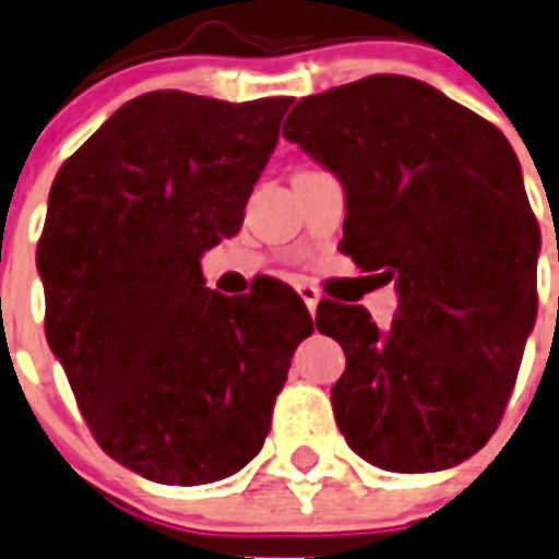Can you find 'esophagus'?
Returning a JSON list of instances; mask_svg holds the SVG:
<instances>
[{"label":"esophagus","mask_w":559,"mask_h":559,"mask_svg":"<svg viewBox=\"0 0 559 559\" xmlns=\"http://www.w3.org/2000/svg\"><path fill=\"white\" fill-rule=\"evenodd\" d=\"M298 295H301V301L307 304V310L316 312V307H319V301H321L319 289L310 287V284H301V287H298Z\"/></svg>","instance_id":"34e87169"}]
</instances>
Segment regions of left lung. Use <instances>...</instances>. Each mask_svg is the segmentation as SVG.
I'll list each match as a JSON object with an SVG mask.
<instances>
[{"label": "left lung", "mask_w": 559, "mask_h": 559, "mask_svg": "<svg viewBox=\"0 0 559 559\" xmlns=\"http://www.w3.org/2000/svg\"><path fill=\"white\" fill-rule=\"evenodd\" d=\"M284 138L344 183V252L399 287L390 330L365 307H319V333L347 356L330 396L338 430L376 468L460 465L500 425L537 316V221L514 148L399 74L304 97Z\"/></svg>", "instance_id": "obj_1"}]
</instances>
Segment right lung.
I'll return each instance as SVG.
<instances>
[{
  "label": "right lung",
  "instance_id": "obj_1",
  "mask_svg": "<svg viewBox=\"0 0 559 559\" xmlns=\"http://www.w3.org/2000/svg\"><path fill=\"white\" fill-rule=\"evenodd\" d=\"M293 97H134L53 177L36 247L45 338L103 451L163 485L233 476L264 444L304 301L270 278L203 287L201 255L243 224Z\"/></svg>",
  "mask_w": 559,
  "mask_h": 559
}]
</instances>
